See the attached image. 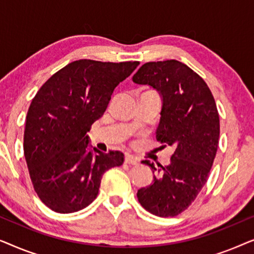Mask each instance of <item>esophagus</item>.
Here are the masks:
<instances>
[{"label":"esophagus","mask_w":254,"mask_h":254,"mask_svg":"<svg viewBox=\"0 0 254 254\" xmlns=\"http://www.w3.org/2000/svg\"><path fill=\"white\" fill-rule=\"evenodd\" d=\"M125 163H127V164H130V165H137L138 161L131 155H126L125 156Z\"/></svg>","instance_id":"34e87169"}]
</instances>
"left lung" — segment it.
Masks as SVG:
<instances>
[{
  "label": "left lung",
  "instance_id": "8db88e82",
  "mask_svg": "<svg viewBox=\"0 0 254 254\" xmlns=\"http://www.w3.org/2000/svg\"><path fill=\"white\" fill-rule=\"evenodd\" d=\"M133 82L159 93L162 110L156 138L175 149L169 165L155 168L142 161L156 176L150 185L137 190V200L156 216H176L195 200L216 156L220 137L216 104L206 82L177 60L147 62L133 76Z\"/></svg>",
  "mask_w": 254,
  "mask_h": 254
}]
</instances>
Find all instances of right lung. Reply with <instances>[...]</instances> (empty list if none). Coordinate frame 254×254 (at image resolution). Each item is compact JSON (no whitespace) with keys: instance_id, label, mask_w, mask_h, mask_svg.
Listing matches in <instances>:
<instances>
[{"instance_id":"add662e5","label":"right lung","mask_w":254,"mask_h":254,"mask_svg":"<svg viewBox=\"0 0 254 254\" xmlns=\"http://www.w3.org/2000/svg\"><path fill=\"white\" fill-rule=\"evenodd\" d=\"M140 62L77 60L60 69L31 102L24 156L39 199L52 210L75 213L97 197L106 170L124 154L91 148L86 134L105 112L114 89Z\"/></svg>"}]
</instances>
